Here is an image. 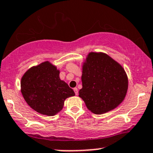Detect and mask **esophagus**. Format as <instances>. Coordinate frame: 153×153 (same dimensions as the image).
<instances>
[{"label": "esophagus", "instance_id": "34e87169", "mask_svg": "<svg viewBox=\"0 0 153 153\" xmlns=\"http://www.w3.org/2000/svg\"><path fill=\"white\" fill-rule=\"evenodd\" d=\"M74 92H75V95H78V89H77L76 87L74 88Z\"/></svg>", "mask_w": 153, "mask_h": 153}]
</instances>
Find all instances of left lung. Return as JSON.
I'll list each match as a JSON object with an SVG mask.
<instances>
[{
    "label": "left lung",
    "instance_id": "left-lung-1",
    "mask_svg": "<svg viewBox=\"0 0 153 153\" xmlns=\"http://www.w3.org/2000/svg\"><path fill=\"white\" fill-rule=\"evenodd\" d=\"M82 82L79 96L95 114L116 108L127 92L128 78L124 69L103 53L88 54L82 66Z\"/></svg>",
    "mask_w": 153,
    "mask_h": 153
}]
</instances>
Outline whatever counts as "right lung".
Listing matches in <instances>:
<instances>
[{
  "label": "right lung",
  "mask_w": 153,
  "mask_h": 153,
  "mask_svg": "<svg viewBox=\"0 0 153 153\" xmlns=\"http://www.w3.org/2000/svg\"><path fill=\"white\" fill-rule=\"evenodd\" d=\"M56 66L45 61L27 70L21 80L27 103L39 114L52 116L61 111L65 100L75 93L59 77Z\"/></svg>",
  "instance_id": "1"
}]
</instances>
